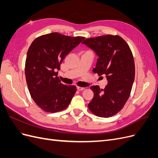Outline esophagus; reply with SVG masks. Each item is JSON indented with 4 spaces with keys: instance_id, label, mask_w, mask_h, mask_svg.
Here are the masks:
<instances>
[{
    "instance_id": "esophagus-1",
    "label": "esophagus",
    "mask_w": 158,
    "mask_h": 158,
    "mask_svg": "<svg viewBox=\"0 0 158 158\" xmlns=\"http://www.w3.org/2000/svg\"><path fill=\"white\" fill-rule=\"evenodd\" d=\"M84 89H85V88H83V87H80V86L77 87V89L78 91H82V90H84Z\"/></svg>"
}]
</instances>
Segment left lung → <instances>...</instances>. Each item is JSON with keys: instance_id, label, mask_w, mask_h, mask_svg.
Returning <instances> with one entry per match:
<instances>
[{"instance_id": "obj_1", "label": "left lung", "mask_w": 158, "mask_h": 158, "mask_svg": "<svg viewBox=\"0 0 158 158\" xmlns=\"http://www.w3.org/2000/svg\"><path fill=\"white\" fill-rule=\"evenodd\" d=\"M98 56L93 72L106 75L107 84L103 89L92 85L94 98L88 108L94 114L107 118L118 113L130 96L135 76L132 51L118 35H106L88 38L82 41Z\"/></svg>"}]
</instances>
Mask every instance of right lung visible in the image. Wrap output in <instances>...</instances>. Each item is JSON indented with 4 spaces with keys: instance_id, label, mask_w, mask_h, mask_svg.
Instances as JSON below:
<instances>
[{
    "instance_id": "right-lung-1",
    "label": "right lung",
    "mask_w": 158,
    "mask_h": 158,
    "mask_svg": "<svg viewBox=\"0 0 158 158\" xmlns=\"http://www.w3.org/2000/svg\"><path fill=\"white\" fill-rule=\"evenodd\" d=\"M84 39L54 32L31 43L26 60V82L33 101L44 111H60L70 104L76 88L62 84L56 71L60 70L64 57Z\"/></svg>"
}]
</instances>
